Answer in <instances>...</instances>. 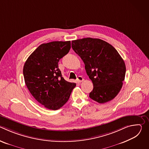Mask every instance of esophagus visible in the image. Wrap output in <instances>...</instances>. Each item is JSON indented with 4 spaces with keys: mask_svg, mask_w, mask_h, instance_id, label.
Segmentation results:
<instances>
[{
    "mask_svg": "<svg viewBox=\"0 0 149 149\" xmlns=\"http://www.w3.org/2000/svg\"><path fill=\"white\" fill-rule=\"evenodd\" d=\"M77 81H78V82H81L84 81V78L81 76H78L77 78Z\"/></svg>",
    "mask_w": 149,
    "mask_h": 149,
    "instance_id": "34e87169",
    "label": "esophagus"
}]
</instances>
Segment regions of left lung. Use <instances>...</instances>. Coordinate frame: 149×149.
<instances>
[{
    "mask_svg": "<svg viewBox=\"0 0 149 149\" xmlns=\"http://www.w3.org/2000/svg\"><path fill=\"white\" fill-rule=\"evenodd\" d=\"M72 48L83 61L93 82L89 97L99 103L114 98L122 88L126 71L117 51L108 42L91 38L72 40Z\"/></svg>",
    "mask_w": 149,
    "mask_h": 149,
    "instance_id": "1",
    "label": "left lung"
}]
</instances>
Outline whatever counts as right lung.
<instances>
[{"instance_id": "right-lung-1", "label": "right lung", "mask_w": 149, "mask_h": 149, "mask_svg": "<svg viewBox=\"0 0 149 149\" xmlns=\"http://www.w3.org/2000/svg\"><path fill=\"white\" fill-rule=\"evenodd\" d=\"M71 49L70 41H53L39 45L23 69L26 86L35 99L48 109H59L69 100L76 84L65 81L58 62Z\"/></svg>"}]
</instances>
